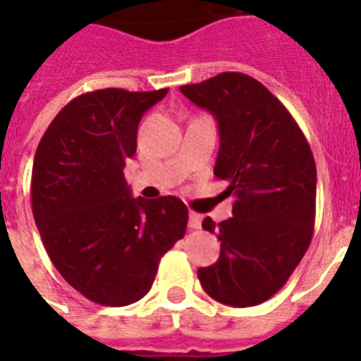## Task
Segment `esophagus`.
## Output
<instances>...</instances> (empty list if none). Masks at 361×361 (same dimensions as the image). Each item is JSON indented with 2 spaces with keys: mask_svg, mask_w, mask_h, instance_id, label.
Returning <instances> with one entry per match:
<instances>
[{
  "mask_svg": "<svg viewBox=\"0 0 361 361\" xmlns=\"http://www.w3.org/2000/svg\"><path fill=\"white\" fill-rule=\"evenodd\" d=\"M202 226V215L200 214H189V228L198 231Z\"/></svg>",
  "mask_w": 361,
  "mask_h": 361,
  "instance_id": "obj_1",
  "label": "esophagus"
}]
</instances>
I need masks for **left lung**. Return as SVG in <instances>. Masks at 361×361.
<instances>
[{
  "label": "left lung",
  "instance_id": "8db88e82",
  "mask_svg": "<svg viewBox=\"0 0 361 361\" xmlns=\"http://www.w3.org/2000/svg\"><path fill=\"white\" fill-rule=\"evenodd\" d=\"M180 90L217 120L214 174L231 183L226 192L234 197L231 219H204V231L219 238L221 255L198 269V279L225 305H258L281 290L313 238V153L290 112L249 75L221 73Z\"/></svg>",
  "mask_w": 361,
  "mask_h": 361
}]
</instances>
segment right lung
I'll return each instance as SVG.
<instances>
[{
	"label": "right lung",
	"instance_id": "add662e5",
	"mask_svg": "<svg viewBox=\"0 0 361 361\" xmlns=\"http://www.w3.org/2000/svg\"><path fill=\"white\" fill-rule=\"evenodd\" d=\"M166 93H84L59 110L37 147L31 208L44 249L61 277L101 305L146 296L159 260L185 234L180 198H133L123 176L142 116Z\"/></svg>",
	"mask_w": 361,
	"mask_h": 361
}]
</instances>
